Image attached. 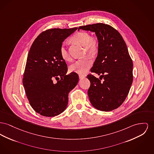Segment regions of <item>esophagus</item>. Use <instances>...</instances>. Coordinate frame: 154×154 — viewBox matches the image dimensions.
I'll use <instances>...</instances> for the list:
<instances>
[{
    "instance_id": "1",
    "label": "esophagus",
    "mask_w": 154,
    "mask_h": 154,
    "mask_svg": "<svg viewBox=\"0 0 154 154\" xmlns=\"http://www.w3.org/2000/svg\"><path fill=\"white\" fill-rule=\"evenodd\" d=\"M84 77H85V76H84V75H79V79H83V78H84Z\"/></svg>"
}]
</instances>
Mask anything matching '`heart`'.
Here are the masks:
<instances>
[{
  "label": "heart",
  "mask_w": 154,
  "mask_h": 154,
  "mask_svg": "<svg viewBox=\"0 0 154 154\" xmlns=\"http://www.w3.org/2000/svg\"><path fill=\"white\" fill-rule=\"evenodd\" d=\"M72 40L75 42L84 46L85 52L91 55L96 54L98 50V42L97 40L91 37L87 32L81 31L76 33L72 36ZM61 57L66 61L71 59L69 52L67 49L66 43H63L60 48ZM92 65V61L89 57H86L76 60L70 65L69 70L71 72H75L80 75H84L88 72Z\"/></svg>",
  "instance_id": "heart-1"
}]
</instances>
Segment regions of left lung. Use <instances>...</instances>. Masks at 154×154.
Wrapping results in <instances>:
<instances>
[{"mask_svg":"<svg viewBox=\"0 0 154 154\" xmlns=\"http://www.w3.org/2000/svg\"><path fill=\"white\" fill-rule=\"evenodd\" d=\"M94 32L98 41V52L91 72L88 95L92 105L101 111L119 108L126 100L133 82V61L120 34L110 26L97 23L80 26L79 29Z\"/></svg>","mask_w":154,"mask_h":154,"instance_id":"1","label":"left lung"}]
</instances>
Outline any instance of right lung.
Instances as JSON below:
<instances>
[{
    "instance_id": "right-lung-1",
    "label": "right lung",
    "mask_w": 154,
    "mask_h": 154,
    "mask_svg": "<svg viewBox=\"0 0 154 154\" xmlns=\"http://www.w3.org/2000/svg\"><path fill=\"white\" fill-rule=\"evenodd\" d=\"M77 29L46 30L30 48L23 84L30 105L42 116L54 117L62 113L68 104L69 92L78 83L77 73L66 74L67 66L60 54L62 42Z\"/></svg>"
}]
</instances>
